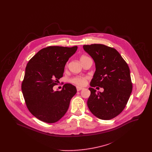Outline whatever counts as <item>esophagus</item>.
Segmentation results:
<instances>
[{
    "label": "esophagus",
    "instance_id": "1",
    "mask_svg": "<svg viewBox=\"0 0 152 152\" xmlns=\"http://www.w3.org/2000/svg\"><path fill=\"white\" fill-rule=\"evenodd\" d=\"M76 88H77V91H80V90H83V89H84L83 88L80 87V86H77Z\"/></svg>",
    "mask_w": 152,
    "mask_h": 152
}]
</instances>
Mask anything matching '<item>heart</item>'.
I'll return each instance as SVG.
<instances>
[{"instance_id":"1","label":"heart","mask_w":152,"mask_h":152,"mask_svg":"<svg viewBox=\"0 0 152 152\" xmlns=\"http://www.w3.org/2000/svg\"><path fill=\"white\" fill-rule=\"evenodd\" d=\"M87 57L86 56H82L80 57V60L82 59ZM71 82L76 85H79V86H84L86 83V77H75L71 79Z\"/></svg>"}]
</instances>
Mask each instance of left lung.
Returning <instances> with one entry per match:
<instances>
[{
  "instance_id": "obj_1",
  "label": "left lung",
  "mask_w": 152,
  "mask_h": 152,
  "mask_svg": "<svg viewBox=\"0 0 152 152\" xmlns=\"http://www.w3.org/2000/svg\"><path fill=\"white\" fill-rule=\"evenodd\" d=\"M83 48L93 59L96 66L87 105L96 117L111 120L123 111L132 93L129 66L114 48L100 44L84 45ZM96 86L104 91L97 94L93 88Z\"/></svg>"
}]
</instances>
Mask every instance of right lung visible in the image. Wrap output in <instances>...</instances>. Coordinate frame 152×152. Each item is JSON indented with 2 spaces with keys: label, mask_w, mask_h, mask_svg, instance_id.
Listing matches in <instances>:
<instances>
[{
  "label": "right lung",
  "mask_w": 152,
  "mask_h": 152,
  "mask_svg": "<svg viewBox=\"0 0 152 152\" xmlns=\"http://www.w3.org/2000/svg\"><path fill=\"white\" fill-rule=\"evenodd\" d=\"M77 49V46H49L40 50L28 62L21 90L29 111L39 120L53 123L67 111L77 92L76 87L66 83L60 91H55L53 87Z\"/></svg>",
  "instance_id": "right-lung-1"
}]
</instances>
